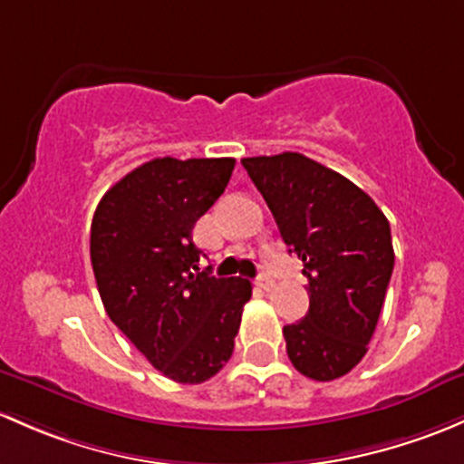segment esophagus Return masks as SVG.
Here are the masks:
<instances>
[{
  "label": "esophagus",
  "instance_id": "34e87169",
  "mask_svg": "<svg viewBox=\"0 0 464 464\" xmlns=\"http://www.w3.org/2000/svg\"><path fill=\"white\" fill-rule=\"evenodd\" d=\"M256 285H261V288H264V290H270L272 285H275V279H272V276L267 275V272H261V275L256 276Z\"/></svg>",
  "mask_w": 464,
  "mask_h": 464
}]
</instances>
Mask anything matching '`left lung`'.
Returning a JSON list of instances; mask_svg holds the SVG:
<instances>
[{"mask_svg":"<svg viewBox=\"0 0 464 464\" xmlns=\"http://www.w3.org/2000/svg\"><path fill=\"white\" fill-rule=\"evenodd\" d=\"M241 162L308 279V313L284 326L290 362L310 380H337L380 319L395 264L389 221L355 183L297 151Z\"/></svg>","mask_w":464,"mask_h":464,"instance_id":"obj_1","label":"left lung"}]
</instances>
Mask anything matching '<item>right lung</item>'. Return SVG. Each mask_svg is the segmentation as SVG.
Masks as SVG:
<instances>
[{
    "label": "right lung",
    "instance_id": "right-lung-1",
    "mask_svg": "<svg viewBox=\"0 0 464 464\" xmlns=\"http://www.w3.org/2000/svg\"><path fill=\"white\" fill-rule=\"evenodd\" d=\"M232 169L234 159H154L118 180L91 221V266L109 319L180 384L226 366L252 297L247 279L200 272L203 250L192 241Z\"/></svg>",
    "mask_w": 464,
    "mask_h": 464
}]
</instances>
